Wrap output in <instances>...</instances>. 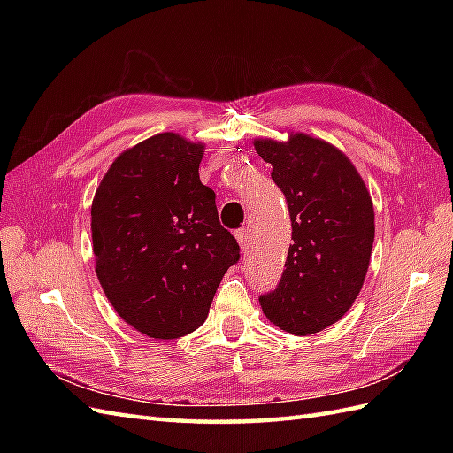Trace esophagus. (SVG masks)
<instances>
[{
    "instance_id": "obj_1",
    "label": "esophagus",
    "mask_w": 453,
    "mask_h": 453,
    "mask_svg": "<svg viewBox=\"0 0 453 453\" xmlns=\"http://www.w3.org/2000/svg\"><path fill=\"white\" fill-rule=\"evenodd\" d=\"M235 235H237V242H239V245H242L243 251H247L249 245H251V232H249V229H239Z\"/></svg>"
}]
</instances>
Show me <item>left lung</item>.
Segmentation results:
<instances>
[{"label":"left lung","instance_id":"obj_1","mask_svg":"<svg viewBox=\"0 0 453 453\" xmlns=\"http://www.w3.org/2000/svg\"><path fill=\"white\" fill-rule=\"evenodd\" d=\"M284 192L294 245L274 290L261 294L265 315L297 336L339 321L360 294L373 245V206L358 171L331 143L296 134L257 140Z\"/></svg>","mask_w":453,"mask_h":453}]
</instances>
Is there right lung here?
<instances>
[{
    "label": "right lung",
    "instance_id": "right-lung-1",
    "mask_svg": "<svg viewBox=\"0 0 453 453\" xmlns=\"http://www.w3.org/2000/svg\"><path fill=\"white\" fill-rule=\"evenodd\" d=\"M200 143L157 134L114 159L91 206L97 276L114 310L151 339H179L206 321L239 261L216 192L202 185Z\"/></svg>",
    "mask_w": 453,
    "mask_h": 453
}]
</instances>
